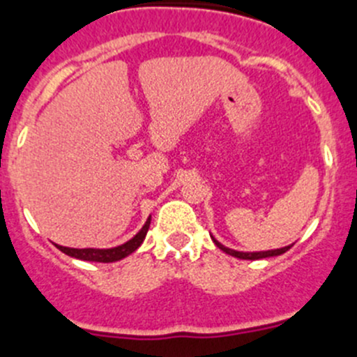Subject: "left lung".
<instances>
[{
	"label": "left lung",
	"mask_w": 357,
	"mask_h": 357,
	"mask_svg": "<svg viewBox=\"0 0 357 357\" xmlns=\"http://www.w3.org/2000/svg\"><path fill=\"white\" fill-rule=\"evenodd\" d=\"M214 241V238H213ZM214 244L218 245V248L221 249V251H225L227 255L230 256H235V258H241V259H261V258H271V256H279L282 255V252L288 251L291 245H288V248H281V249H274V251H259V252H241V251H234V249H228L225 248L223 244H220L218 241H214Z\"/></svg>",
	"instance_id": "8db88e82"
}]
</instances>
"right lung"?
<instances>
[{"mask_svg": "<svg viewBox=\"0 0 357 357\" xmlns=\"http://www.w3.org/2000/svg\"><path fill=\"white\" fill-rule=\"evenodd\" d=\"M150 221L151 218H148V221L144 223V227L130 238L129 242L126 244L119 245V248H112V249H75V248H64V245H57V249H61L62 252H66L68 256H73V258L83 259V261H99V263H112V261H119V259L126 258L129 256L130 252L136 251L141 244H143L144 237H146V231L150 228Z\"/></svg>", "mask_w": 357, "mask_h": 357, "instance_id": "right-lung-1", "label": "right lung"}]
</instances>
